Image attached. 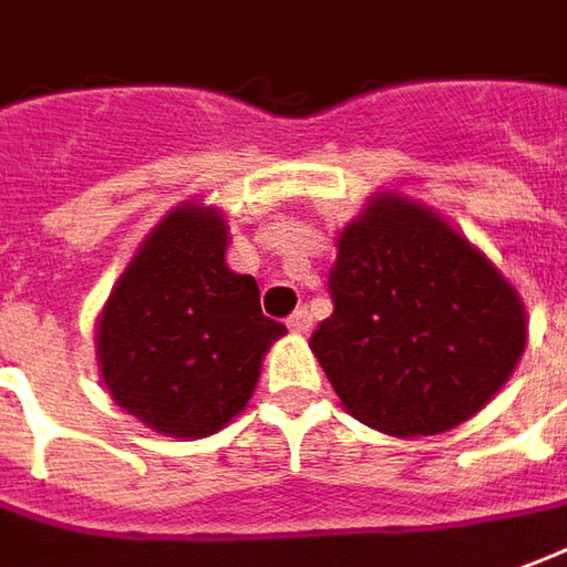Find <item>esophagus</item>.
Returning <instances> with one entry per match:
<instances>
[{
    "instance_id": "obj_1",
    "label": "esophagus",
    "mask_w": 567,
    "mask_h": 567,
    "mask_svg": "<svg viewBox=\"0 0 567 567\" xmlns=\"http://www.w3.org/2000/svg\"><path fill=\"white\" fill-rule=\"evenodd\" d=\"M292 333H308V327H311V315H308V308H299V311H292L290 321H287Z\"/></svg>"
}]
</instances>
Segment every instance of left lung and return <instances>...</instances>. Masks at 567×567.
<instances>
[{
	"label": "left lung",
	"instance_id": "8db88e82",
	"mask_svg": "<svg viewBox=\"0 0 567 567\" xmlns=\"http://www.w3.org/2000/svg\"><path fill=\"white\" fill-rule=\"evenodd\" d=\"M333 315L311 351L354 420L395 439L466 423L513 377L525 306L439 213L373 194L339 234Z\"/></svg>",
	"mask_w": 567,
	"mask_h": 567
}]
</instances>
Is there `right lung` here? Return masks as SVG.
Here are the masks:
<instances>
[{
  "label": "right lung",
  "mask_w": 567,
  "mask_h": 567,
  "mask_svg": "<svg viewBox=\"0 0 567 567\" xmlns=\"http://www.w3.org/2000/svg\"><path fill=\"white\" fill-rule=\"evenodd\" d=\"M216 206L185 203L147 234L97 315L101 380L120 408L169 439L216 435L256 392L287 333L261 315L256 277L225 261Z\"/></svg>",
  "instance_id": "add662e5"
}]
</instances>
